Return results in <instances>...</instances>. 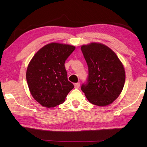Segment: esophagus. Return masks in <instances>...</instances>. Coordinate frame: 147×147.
Segmentation results:
<instances>
[{"mask_svg": "<svg viewBox=\"0 0 147 147\" xmlns=\"http://www.w3.org/2000/svg\"><path fill=\"white\" fill-rule=\"evenodd\" d=\"M80 86V82H77L74 84V88H79Z\"/></svg>", "mask_w": 147, "mask_h": 147, "instance_id": "obj_1", "label": "esophagus"}]
</instances>
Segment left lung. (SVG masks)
Wrapping results in <instances>:
<instances>
[{"label":"left lung","instance_id":"1","mask_svg":"<svg viewBox=\"0 0 147 147\" xmlns=\"http://www.w3.org/2000/svg\"><path fill=\"white\" fill-rule=\"evenodd\" d=\"M88 67V76L81 89L91 104L109 105L121 94L125 71L115 53L104 45L93 43L81 47Z\"/></svg>","mask_w":147,"mask_h":147}]
</instances>
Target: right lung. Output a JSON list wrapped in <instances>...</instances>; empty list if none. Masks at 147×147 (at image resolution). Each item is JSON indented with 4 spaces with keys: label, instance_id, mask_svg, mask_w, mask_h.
Listing matches in <instances>:
<instances>
[{
    "label": "right lung",
    "instance_id": "right-lung-1",
    "mask_svg": "<svg viewBox=\"0 0 147 147\" xmlns=\"http://www.w3.org/2000/svg\"><path fill=\"white\" fill-rule=\"evenodd\" d=\"M75 47L60 43L47 45L35 54L26 71V81L32 96L46 108L65 101L74 85L67 79L65 62Z\"/></svg>",
    "mask_w": 147,
    "mask_h": 147
}]
</instances>
